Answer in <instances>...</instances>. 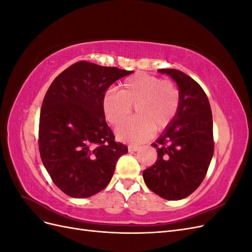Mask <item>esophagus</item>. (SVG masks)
Listing matches in <instances>:
<instances>
[{"mask_svg":"<svg viewBox=\"0 0 252 252\" xmlns=\"http://www.w3.org/2000/svg\"><path fill=\"white\" fill-rule=\"evenodd\" d=\"M139 146H136V145H129L128 146V151L129 152H134L136 150H139Z\"/></svg>","mask_w":252,"mask_h":252,"instance_id":"1","label":"esophagus"}]
</instances>
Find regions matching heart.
<instances>
[{
  "instance_id": "obj_1",
  "label": "heart",
  "mask_w": 252,
  "mask_h": 252,
  "mask_svg": "<svg viewBox=\"0 0 252 252\" xmlns=\"http://www.w3.org/2000/svg\"><path fill=\"white\" fill-rule=\"evenodd\" d=\"M181 91L171 80L155 75L135 74L122 83L120 91L108 90L103 97V111L110 124L118 125L134 107L137 117L116 129L117 138L140 143L156 130L163 131L172 123L180 109Z\"/></svg>"
}]
</instances>
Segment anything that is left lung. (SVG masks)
I'll list each match as a JSON object with an SVG mask.
<instances>
[{
	"instance_id": "left-lung-1",
	"label": "left lung",
	"mask_w": 252,
	"mask_h": 252,
	"mask_svg": "<svg viewBox=\"0 0 252 252\" xmlns=\"http://www.w3.org/2000/svg\"><path fill=\"white\" fill-rule=\"evenodd\" d=\"M168 74L181 91L180 109L152 146L156 163L143 171L145 184L163 199L182 200L201 185L215 150L212 112L203 88L186 73L158 69Z\"/></svg>"
}]
</instances>
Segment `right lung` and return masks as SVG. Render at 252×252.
<instances>
[{
    "instance_id": "add662e5",
    "label": "right lung",
    "mask_w": 252,
    "mask_h": 252,
    "mask_svg": "<svg viewBox=\"0 0 252 252\" xmlns=\"http://www.w3.org/2000/svg\"><path fill=\"white\" fill-rule=\"evenodd\" d=\"M132 72L80 61L49 86L40 113L39 150L52 182L67 195L100 192L128 151L106 123L103 97L114 82Z\"/></svg>"
}]
</instances>
